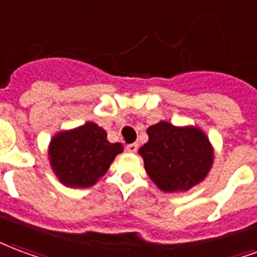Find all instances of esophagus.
Returning <instances> with one entry per match:
<instances>
[{
  "instance_id": "obj_1",
  "label": "esophagus",
  "mask_w": 257,
  "mask_h": 257,
  "mask_svg": "<svg viewBox=\"0 0 257 257\" xmlns=\"http://www.w3.org/2000/svg\"><path fill=\"white\" fill-rule=\"evenodd\" d=\"M126 149L127 152H130V153H134V152H137V149H138V144H136V142H134V144H128L126 147Z\"/></svg>"
}]
</instances>
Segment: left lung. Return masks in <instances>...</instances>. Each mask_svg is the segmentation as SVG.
Instances as JSON below:
<instances>
[{"label": "left lung", "instance_id": "1", "mask_svg": "<svg viewBox=\"0 0 257 257\" xmlns=\"http://www.w3.org/2000/svg\"><path fill=\"white\" fill-rule=\"evenodd\" d=\"M147 133L149 141L138 152L148 175L160 190L185 192L207 177L213 162V149L200 128L159 121Z\"/></svg>", "mask_w": 257, "mask_h": 257}]
</instances>
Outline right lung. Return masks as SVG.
Returning a JSON list of instances; mask_svg holds the SVG:
<instances>
[{"label":"right lung","instance_id":"1","mask_svg":"<svg viewBox=\"0 0 257 257\" xmlns=\"http://www.w3.org/2000/svg\"><path fill=\"white\" fill-rule=\"evenodd\" d=\"M121 152V144L109 142L102 127L87 121L74 130L57 133L48 153L60 182L69 188H89L105 175L110 163Z\"/></svg>","mask_w":257,"mask_h":257}]
</instances>
